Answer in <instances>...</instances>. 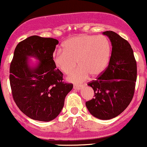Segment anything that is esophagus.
<instances>
[{"label": "esophagus", "mask_w": 147, "mask_h": 147, "mask_svg": "<svg viewBox=\"0 0 147 147\" xmlns=\"http://www.w3.org/2000/svg\"><path fill=\"white\" fill-rule=\"evenodd\" d=\"M83 87V85H77V84H75L73 87V88L75 89V90H80L82 89V87Z\"/></svg>", "instance_id": "1"}]
</instances>
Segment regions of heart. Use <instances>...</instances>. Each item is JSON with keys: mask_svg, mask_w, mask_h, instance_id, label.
<instances>
[{"mask_svg": "<svg viewBox=\"0 0 147 147\" xmlns=\"http://www.w3.org/2000/svg\"><path fill=\"white\" fill-rule=\"evenodd\" d=\"M111 56V45L103 35L82 34L69 38L63 44V50L53 53V63L56 67L68 77L69 82L80 83L87 79L89 75L94 78L105 72Z\"/></svg>", "mask_w": 147, "mask_h": 147, "instance_id": "heart-1", "label": "heart"}]
</instances>
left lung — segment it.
Returning <instances> with one entry per match:
<instances>
[{"label": "left lung", "mask_w": 147, "mask_h": 147, "mask_svg": "<svg viewBox=\"0 0 147 147\" xmlns=\"http://www.w3.org/2000/svg\"><path fill=\"white\" fill-rule=\"evenodd\" d=\"M112 42V54L106 70L96 80L89 82L94 98L86 102L92 116L107 120L116 117L128 107L134 94L137 62L128 41L113 31H105Z\"/></svg>", "instance_id": "1"}]
</instances>
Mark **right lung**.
<instances>
[{"label": "right lung", "mask_w": 147, "mask_h": 147, "mask_svg": "<svg viewBox=\"0 0 147 147\" xmlns=\"http://www.w3.org/2000/svg\"><path fill=\"white\" fill-rule=\"evenodd\" d=\"M58 40L32 35L16 46L10 66L13 100L23 113L34 120L49 121L58 116L73 84L63 82V74L53 63ZM40 62L29 65L28 57Z\"/></svg>", "instance_id": "add662e5"}]
</instances>
